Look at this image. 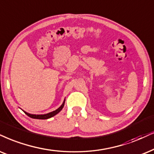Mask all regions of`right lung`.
<instances>
[{
    "mask_svg": "<svg viewBox=\"0 0 154 154\" xmlns=\"http://www.w3.org/2000/svg\"><path fill=\"white\" fill-rule=\"evenodd\" d=\"M65 100L64 101L63 104H62L61 106H60V107L57 109H56L55 111H53V112H50V113H48V114H39V115H36V114H29V113H27L25 112H24L25 114H27L28 116H30V118L37 119H47L51 118V117H52V116H54V115H56V114H58L60 111L63 109L64 105H65Z\"/></svg>",
    "mask_w": 154,
    "mask_h": 154,
    "instance_id": "add662e5",
    "label": "right lung"
}]
</instances>
